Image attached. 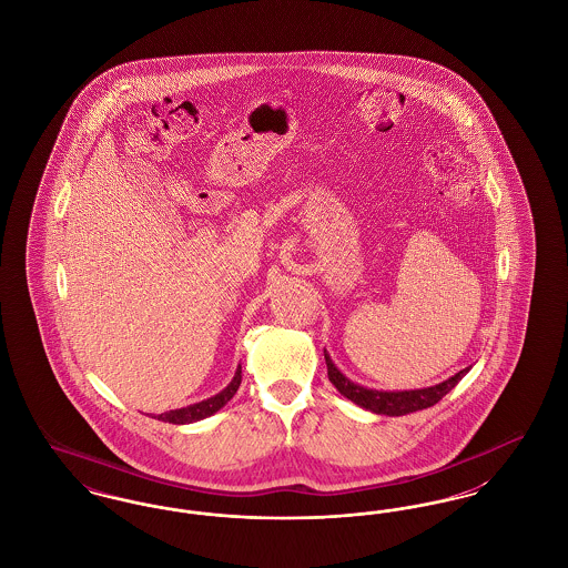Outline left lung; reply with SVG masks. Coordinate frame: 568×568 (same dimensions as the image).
I'll return each mask as SVG.
<instances>
[{
  "label": "left lung",
  "mask_w": 568,
  "mask_h": 568,
  "mask_svg": "<svg viewBox=\"0 0 568 568\" xmlns=\"http://www.w3.org/2000/svg\"><path fill=\"white\" fill-rule=\"evenodd\" d=\"M325 364H327V377L332 381V385L352 403H355L366 410H373L377 415H389V417H398V415H406V413H415L422 408L434 406L445 394H449L456 385H458L462 377L470 371L464 368L456 373L454 377L433 385V387H424V389H408V392H378V389H368L362 387L357 383H353L352 378L345 377L334 362L329 359L327 352H324Z\"/></svg>",
  "instance_id": "left-lung-1"
}]
</instances>
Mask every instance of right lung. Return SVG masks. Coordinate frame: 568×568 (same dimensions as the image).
<instances>
[{
  "label": "right lung",
  "mask_w": 568,
  "mask_h": 568,
  "mask_svg": "<svg viewBox=\"0 0 568 568\" xmlns=\"http://www.w3.org/2000/svg\"><path fill=\"white\" fill-rule=\"evenodd\" d=\"M243 368L239 364L236 368V375L230 381V385L225 389H221L219 394H215L213 398H206L202 403H195V405L183 406V408H174V410H165L162 415H158L160 422H168V424H193V422H200L204 417H211L213 413H216L221 406L227 405L234 394L239 392L241 387V381H243Z\"/></svg>",
  "instance_id": "right-lung-1"
}]
</instances>
